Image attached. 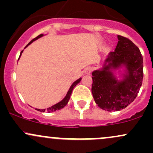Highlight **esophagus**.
<instances>
[{
  "label": "esophagus",
  "instance_id": "34e87169",
  "mask_svg": "<svg viewBox=\"0 0 153 153\" xmlns=\"http://www.w3.org/2000/svg\"><path fill=\"white\" fill-rule=\"evenodd\" d=\"M91 71H92V68H90V67H87V68H85V70H84V72H85V74H90Z\"/></svg>",
  "mask_w": 153,
  "mask_h": 153
}]
</instances>
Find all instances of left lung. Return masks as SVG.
I'll return each mask as SVG.
<instances>
[{"label":"left lung","instance_id":"left-lung-1","mask_svg":"<svg viewBox=\"0 0 153 153\" xmlns=\"http://www.w3.org/2000/svg\"><path fill=\"white\" fill-rule=\"evenodd\" d=\"M114 52H111L101 70L92 73L91 88L95 102L107 111H117L136 99L143 84V58L136 45L129 39L118 35ZM124 66L127 71L118 81L112 69Z\"/></svg>","mask_w":153,"mask_h":153}]
</instances>
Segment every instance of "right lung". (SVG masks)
Here are the masks:
<instances>
[{
    "mask_svg": "<svg viewBox=\"0 0 153 153\" xmlns=\"http://www.w3.org/2000/svg\"><path fill=\"white\" fill-rule=\"evenodd\" d=\"M44 36L43 34H40V35H39V36H36V38L33 39L31 40V41L30 42H29V44H28L27 45H26V46L25 47V48H26V47L29 46V45H30L31 43H32L33 42L35 41V40L38 39L39 38L42 37V36ZM22 52H23V50L22 51V52H21L20 56H19V58H20V57H21V55H22ZM80 80H81V78H80L79 79H78V80H77L76 81H75L74 82H73V84H72V85L71 86V88H70L69 91H68V93H67V94H66L65 97L64 99H63L62 100V101H59V103H56V104L53 105V106H52L51 107H49V108H47V109H45H45H39V108H36V110L39 111H42V112H45V111H47V112H49V113H50V112H54V111H56L59 110V109H61V108H64V107L66 105H67V103H68V101H69L70 98H71V94H72V91H73V88H74L75 87V85H76L77 84H78V83H79V82H80Z\"/></svg>",
    "mask_w": 153,
    "mask_h": 153,
    "instance_id": "right-lung-1",
    "label": "right lung"
}]
</instances>
